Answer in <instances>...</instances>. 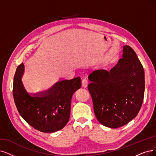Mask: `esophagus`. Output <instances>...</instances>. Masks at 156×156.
Listing matches in <instances>:
<instances>
[{"mask_svg": "<svg viewBox=\"0 0 156 156\" xmlns=\"http://www.w3.org/2000/svg\"><path fill=\"white\" fill-rule=\"evenodd\" d=\"M87 86H88V80L86 77H84L82 79V86L83 88H86Z\"/></svg>", "mask_w": 156, "mask_h": 156, "instance_id": "obj_1", "label": "esophagus"}]
</instances>
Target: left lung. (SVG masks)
I'll use <instances>...</instances> for the list:
<instances>
[{
  "mask_svg": "<svg viewBox=\"0 0 156 156\" xmlns=\"http://www.w3.org/2000/svg\"><path fill=\"white\" fill-rule=\"evenodd\" d=\"M88 79L95 115L102 125L116 129L138 115L144 97L145 73L130 46L123 47L122 58L110 71L95 70Z\"/></svg>",
  "mask_w": 156,
  "mask_h": 156,
  "instance_id": "8db88e82",
  "label": "left lung"
}]
</instances>
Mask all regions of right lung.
Here are the masks:
<instances>
[{
    "mask_svg": "<svg viewBox=\"0 0 156 156\" xmlns=\"http://www.w3.org/2000/svg\"><path fill=\"white\" fill-rule=\"evenodd\" d=\"M24 65L21 63L14 76L13 94L16 107L23 120L43 133H54L63 129L70 118L71 100L81 86L76 77L55 83L44 91L29 93L22 81Z\"/></svg>",
    "mask_w": 156,
    "mask_h": 156,
    "instance_id": "add662e5",
    "label": "right lung"
}]
</instances>
